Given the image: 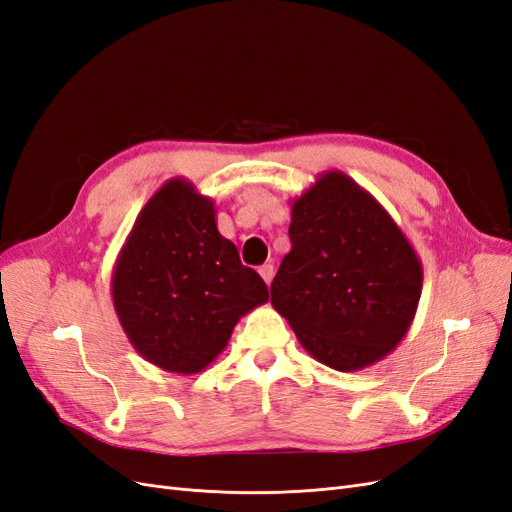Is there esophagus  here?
Wrapping results in <instances>:
<instances>
[{
  "label": "esophagus",
  "instance_id": "1",
  "mask_svg": "<svg viewBox=\"0 0 512 512\" xmlns=\"http://www.w3.org/2000/svg\"><path fill=\"white\" fill-rule=\"evenodd\" d=\"M258 273H260L262 280H265V284L269 286L271 280H273V275H275V269H273V265H262V267L258 269Z\"/></svg>",
  "mask_w": 512,
  "mask_h": 512
}]
</instances>
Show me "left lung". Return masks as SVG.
I'll return each mask as SVG.
<instances>
[{"label":"left lung","mask_w":512,"mask_h":512,"mask_svg":"<svg viewBox=\"0 0 512 512\" xmlns=\"http://www.w3.org/2000/svg\"><path fill=\"white\" fill-rule=\"evenodd\" d=\"M290 243L271 303L301 346L337 371L382 361L404 339L423 288L408 237L342 170L292 200Z\"/></svg>","instance_id":"left-lung-1"}]
</instances>
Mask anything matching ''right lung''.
<instances>
[{
    "mask_svg": "<svg viewBox=\"0 0 512 512\" xmlns=\"http://www.w3.org/2000/svg\"><path fill=\"white\" fill-rule=\"evenodd\" d=\"M111 294L134 350L185 376L218 359L239 318L269 301L262 277L220 235L213 200L181 177L168 179L138 213Z\"/></svg>",
    "mask_w": 512,
    "mask_h": 512,
    "instance_id": "right-lung-1",
    "label": "right lung"
}]
</instances>
